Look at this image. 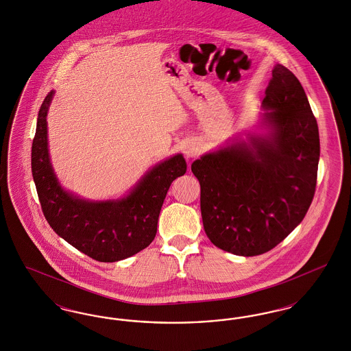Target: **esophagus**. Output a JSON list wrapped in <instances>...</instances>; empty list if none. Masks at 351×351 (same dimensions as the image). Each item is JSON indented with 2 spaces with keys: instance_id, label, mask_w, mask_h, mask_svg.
Listing matches in <instances>:
<instances>
[{
  "instance_id": "esophagus-1",
  "label": "esophagus",
  "mask_w": 351,
  "mask_h": 351,
  "mask_svg": "<svg viewBox=\"0 0 351 351\" xmlns=\"http://www.w3.org/2000/svg\"><path fill=\"white\" fill-rule=\"evenodd\" d=\"M200 154V149L196 143H188L184 147V155L186 159H193Z\"/></svg>"
}]
</instances>
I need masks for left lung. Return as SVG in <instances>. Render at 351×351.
<instances>
[{"label": "left lung", "mask_w": 351, "mask_h": 351, "mask_svg": "<svg viewBox=\"0 0 351 351\" xmlns=\"http://www.w3.org/2000/svg\"><path fill=\"white\" fill-rule=\"evenodd\" d=\"M259 133L235 136L191 166L210 242L241 256L265 254L305 217L316 191L317 121L298 77L282 64L262 102Z\"/></svg>", "instance_id": "8db88e82"}]
</instances>
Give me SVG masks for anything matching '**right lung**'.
I'll return each instance as SVG.
<instances>
[{"label": "right lung", "mask_w": 351, "mask_h": 351, "mask_svg": "<svg viewBox=\"0 0 351 351\" xmlns=\"http://www.w3.org/2000/svg\"><path fill=\"white\" fill-rule=\"evenodd\" d=\"M53 95L51 90L39 109L32 149L34 183L43 215L55 233L92 259L117 262L133 256L155 238L169 185L186 171L183 154L150 168L121 199H82L60 185L51 163L47 113Z\"/></svg>", "instance_id": "1"}]
</instances>
